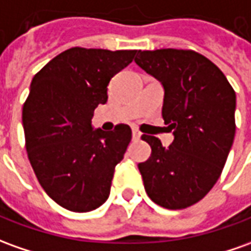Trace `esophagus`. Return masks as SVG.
<instances>
[{
  "mask_svg": "<svg viewBox=\"0 0 251 251\" xmlns=\"http://www.w3.org/2000/svg\"><path fill=\"white\" fill-rule=\"evenodd\" d=\"M141 132L138 131L136 128H132V139H135V141H138V139H141Z\"/></svg>",
  "mask_w": 251,
  "mask_h": 251,
  "instance_id": "1",
  "label": "esophagus"
}]
</instances>
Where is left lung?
<instances>
[{
    "instance_id": "left-lung-1",
    "label": "left lung",
    "mask_w": 251,
    "mask_h": 251,
    "mask_svg": "<svg viewBox=\"0 0 251 251\" xmlns=\"http://www.w3.org/2000/svg\"><path fill=\"white\" fill-rule=\"evenodd\" d=\"M135 63L164 87L162 119L174 142L142 135L151 155L139 162L149 198L162 208L184 209L212 190L235 136L236 96L226 75L193 50H139Z\"/></svg>"
}]
</instances>
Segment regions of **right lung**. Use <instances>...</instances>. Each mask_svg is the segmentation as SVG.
I'll return each instance as SVG.
<instances>
[{"mask_svg":"<svg viewBox=\"0 0 251 251\" xmlns=\"http://www.w3.org/2000/svg\"><path fill=\"white\" fill-rule=\"evenodd\" d=\"M136 50L71 48L39 71L23 106L25 149L46 194L72 212L108 200L116 165L131 142L127 124L105 132L91 127L94 109L108 101L110 79Z\"/></svg>","mask_w":251,"mask_h":251,"instance_id":"right-lung-1","label":"right lung"}]
</instances>
